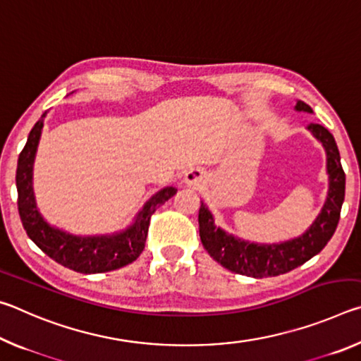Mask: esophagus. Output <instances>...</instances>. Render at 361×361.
<instances>
[{"instance_id":"34e87169","label":"esophagus","mask_w":361,"mask_h":361,"mask_svg":"<svg viewBox=\"0 0 361 361\" xmlns=\"http://www.w3.org/2000/svg\"><path fill=\"white\" fill-rule=\"evenodd\" d=\"M204 180V173L200 169H191L188 170L185 175V183L189 186H199Z\"/></svg>"}]
</instances>
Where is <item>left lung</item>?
<instances>
[{"label": "left lung", "instance_id": "left-lung-1", "mask_svg": "<svg viewBox=\"0 0 361 361\" xmlns=\"http://www.w3.org/2000/svg\"><path fill=\"white\" fill-rule=\"evenodd\" d=\"M298 111L312 113L304 102L296 103ZM307 129L319 138L326 149V169L329 189L326 202L309 231L299 239L277 243V245H256L229 235L213 223L212 213L205 204L199 209V235L204 248L213 259L231 272L262 279L276 277L302 266L312 256L320 253L338 228L341 207L345 194V173L341 166V156L334 137L320 124H310Z\"/></svg>", "mask_w": 361, "mask_h": 361}]
</instances>
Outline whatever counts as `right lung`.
<instances>
[{"instance_id":"obj_1","label":"right lung","mask_w":361,"mask_h":361,"mask_svg":"<svg viewBox=\"0 0 361 361\" xmlns=\"http://www.w3.org/2000/svg\"><path fill=\"white\" fill-rule=\"evenodd\" d=\"M46 114L47 111L41 116L30 132L25 148L22 149L17 162V207L27 235L49 258L81 274L108 272L130 264L143 252L152 213L170 197H173L176 189L166 188L152 195L143 210L138 213L135 223L121 234L109 237H76L51 228L36 210L32 188L33 161Z\"/></svg>"}]
</instances>
